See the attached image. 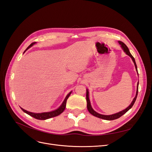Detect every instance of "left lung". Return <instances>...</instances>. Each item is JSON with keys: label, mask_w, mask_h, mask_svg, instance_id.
<instances>
[{"label": "left lung", "mask_w": 152, "mask_h": 152, "mask_svg": "<svg viewBox=\"0 0 152 152\" xmlns=\"http://www.w3.org/2000/svg\"><path fill=\"white\" fill-rule=\"evenodd\" d=\"M118 42L119 44L121 45V46L122 49H123L124 53H125L127 55H128L129 56H130L131 58L132 59L133 63H134V66H135V68H136V70L137 72V75H138V72H137V65H136V61H135V59H134V57L132 56V54H131L128 48L127 47V45L125 44H124V42H122V41H118ZM138 85H139V81H138V82H137V89H136V96H135L134 98L133 99L131 103L129 104V106L128 107H127L126 109L123 110L122 111H121V112H119L118 113H114V114H112V115H106L100 114V113H98V112H96V111H94V110H93V108H92V107H91L90 99H89V91H88V89H86V101H87V110H88L89 112L91 114L93 115H94V116H95L96 117H98L99 118L104 119V120L112 121V120H115V119L118 118L119 117H121L122 115H123L124 114H125L128 111V110H129L132 108L133 104H134V103L136 102V98H137V92H138Z\"/></svg>", "instance_id": "obj_1"}]
</instances>
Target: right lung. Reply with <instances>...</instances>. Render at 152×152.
<instances>
[{
    "label": "right lung",
    "instance_id": "obj_1",
    "mask_svg": "<svg viewBox=\"0 0 152 152\" xmlns=\"http://www.w3.org/2000/svg\"><path fill=\"white\" fill-rule=\"evenodd\" d=\"M36 42H33L31 43L29 46L26 49V50L24 51V53H25V51L26 50H28L29 48H30L32 45H34ZM72 92H70L65 97V99H64V101L63 102L62 104L59 106V108H58L57 109L53 110V111H51V112H43V113H33V112H28L27 111V110H24L23 108H21V110L23 111L25 113H27L28 115H29L31 116L32 117H34L36 119H39V120H46V119H48V118H52V117H56L58 115H60L64 110H65V108H66V101L68 98L69 96H70V95L71 94Z\"/></svg>",
    "mask_w": 152,
    "mask_h": 152
}]
</instances>
